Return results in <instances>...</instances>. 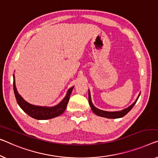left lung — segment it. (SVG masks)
Instances as JSON below:
<instances>
[{
    "label": "left lung",
    "instance_id": "left-lung-1",
    "mask_svg": "<svg viewBox=\"0 0 158 158\" xmlns=\"http://www.w3.org/2000/svg\"><path fill=\"white\" fill-rule=\"evenodd\" d=\"M140 94H139V96H138L137 99L135 101V102H134L133 104L130 106L129 107L127 108V109H125L124 110H120V111H114V112L105 111V110H100V109H97V108H96L94 106L92 102H91V94H90V91H89V105H90V106L91 108V110H92L94 114L97 115V116L104 117V118H121V117H123L124 116H126V115L128 114V113L130 111V110L132 109H133L134 105L135 104V103L137 102L138 98H139Z\"/></svg>",
    "mask_w": 158,
    "mask_h": 158
}]
</instances>
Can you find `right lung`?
I'll use <instances>...</instances> for the list:
<instances>
[{
  "instance_id": "add662e5",
  "label": "right lung",
  "mask_w": 158,
  "mask_h": 158,
  "mask_svg": "<svg viewBox=\"0 0 158 158\" xmlns=\"http://www.w3.org/2000/svg\"><path fill=\"white\" fill-rule=\"evenodd\" d=\"M74 89V86L70 88L67 91V95L64 98L62 102L58 105L52 107H43L38 106H34L30 104L25 101L23 100V98L19 95L18 93L17 89H16L15 84V77L13 75V90L16 101L20 106V107L22 109L26 114L30 117L33 118L37 120H47L53 118L55 117H57L62 114L67 108V103L69 102L70 94Z\"/></svg>"
}]
</instances>
